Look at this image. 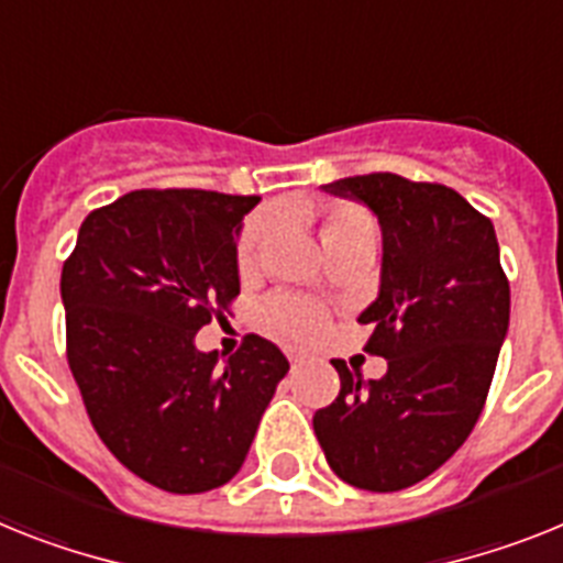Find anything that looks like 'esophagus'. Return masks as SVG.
I'll return each instance as SVG.
<instances>
[{"label": "esophagus", "instance_id": "34e87169", "mask_svg": "<svg viewBox=\"0 0 563 563\" xmlns=\"http://www.w3.org/2000/svg\"><path fill=\"white\" fill-rule=\"evenodd\" d=\"M289 361L297 369V366H306V363L318 361V357H314V352H309V349H289Z\"/></svg>", "mask_w": 563, "mask_h": 563}]
</instances>
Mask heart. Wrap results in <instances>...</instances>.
I'll return each instance as SVG.
<instances>
[{
  "label": "heart",
  "mask_w": 563,
  "mask_h": 563,
  "mask_svg": "<svg viewBox=\"0 0 563 563\" xmlns=\"http://www.w3.org/2000/svg\"><path fill=\"white\" fill-rule=\"evenodd\" d=\"M268 231H272V223H268L266 217H257L240 234L238 266L243 274H252L260 266ZM357 234H372V238L377 234L375 220L366 211L357 209V206H334V209L325 211L323 225H320V238H323L325 249L340 243V240L357 238ZM268 318H272V325L277 332L289 334V338H311L323 325L320 311L303 303H274L272 311H268Z\"/></svg>",
  "instance_id": "heart-1"
}]
</instances>
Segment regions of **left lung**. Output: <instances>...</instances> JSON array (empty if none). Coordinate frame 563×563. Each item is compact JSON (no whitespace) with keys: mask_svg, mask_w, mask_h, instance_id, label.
<instances>
[{"mask_svg":"<svg viewBox=\"0 0 563 563\" xmlns=\"http://www.w3.org/2000/svg\"><path fill=\"white\" fill-rule=\"evenodd\" d=\"M323 191L363 202L380 225V289L357 320L389 369L363 380L334 361L340 395L314 412V434L346 484L398 493L446 464L484 409L509 329L498 238L438 183L366 174Z\"/></svg>","mask_w":563,"mask_h":563,"instance_id":"obj_1","label":"left lung"}]
</instances>
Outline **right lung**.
<instances>
[{
  "instance_id": "1",
  "label": "right lung",
  "mask_w": 563,
  "mask_h": 563,
  "mask_svg": "<svg viewBox=\"0 0 563 563\" xmlns=\"http://www.w3.org/2000/svg\"><path fill=\"white\" fill-rule=\"evenodd\" d=\"M260 197L143 188L79 225L63 266L68 366L122 466L209 493L243 466L289 361L249 334L223 361L194 338L240 295L238 238Z\"/></svg>"
}]
</instances>
